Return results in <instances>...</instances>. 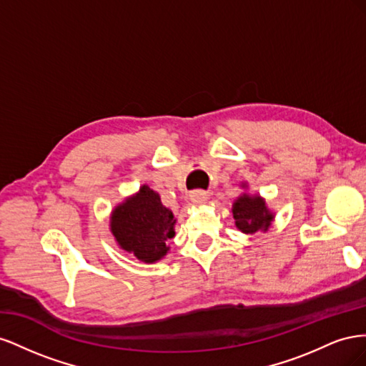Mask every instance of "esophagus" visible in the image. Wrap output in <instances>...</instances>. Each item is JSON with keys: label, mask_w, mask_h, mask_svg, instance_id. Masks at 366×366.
I'll use <instances>...</instances> for the list:
<instances>
[{"label": "esophagus", "mask_w": 366, "mask_h": 366, "mask_svg": "<svg viewBox=\"0 0 366 366\" xmlns=\"http://www.w3.org/2000/svg\"><path fill=\"white\" fill-rule=\"evenodd\" d=\"M189 198L194 204H203L207 202L209 197H207V192L204 191H194L189 194Z\"/></svg>", "instance_id": "esophagus-1"}]
</instances>
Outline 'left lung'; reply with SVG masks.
I'll use <instances>...</instances> for the list:
<instances>
[{
  "instance_id": "obj_1",
  "label": "left lung",
  "mask_w": 366,
  "mask_h": 366,
  "mask_svg": "<svg viewBox=\"0 0 366 366\" xmlns=\"http://www.w3.org/2000/svg\"><path fill=\"white\" fill-rule=\"evenodd\" d=\"M232 212H234L237 227L241 232H244V234H254L258 230H267L273 219V215L265 207L262 198L257 195H241L234 203Z\"/></svg>"
}]
</instances>
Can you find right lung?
<instances>
[{
  "mask_svg": "<svg viewBox=\"0 0 366 366\" xmlns=\"http://www.w3.org/2000/svg\"><path fill=\"white\" fill-rule=\"evenodd\" d=\"M174 224L172 212L148 186H142L112 215V232L119 246L143 262H156L168 253L166 242L175 235Z\"/></svg>",
  "mask_w": 366,
  "mask_h": 366,
  "instance_id": "obj_1",
  "label": "right lung"
}]
</instances>
